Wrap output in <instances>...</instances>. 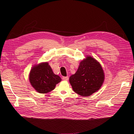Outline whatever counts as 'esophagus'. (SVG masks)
<instances>
[{
	"mask_svg": "<svg viewBox=\"0 0 134 134\" xmlns=\"http://www.w3.org/2000/svg\"><path fill=\"white\" fill-rule=\"evenodd\" d=\"M62 79L64 80H68L69 79V77H68V76H63L62 77Z\"/></svg>",
	"mask_w": 134,
	"mask_h": 134,
	"instance_id": "esophagus-1",
	"label": "esophagus"
}]
</instances>
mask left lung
I'll use <instances>...</instances> for the list:
<instances>
[{
	"label": "left lung",
	"mask_w": 134,
	"mask_h": 134,
	"mask_svg": "<svg viewBox=\"0 0 134 134\" xmlns=\"http://www.w3.org/2000/svg\"><path fill=\"white\" fill-rule=\"evenodd\" d=\"M104 79L100 64L88 57L80 62L78 69L70 77L69 81L75 92L82 96H88L99 90Z\"/></svg>",
	"instance_id": "left-lung-1"
}]
</instances>
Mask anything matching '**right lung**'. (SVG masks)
Segmentation results:
<instances>
[{"label": "right lung", "mask_w": 134, "mask_h": 134, "mask_svg": "<svg viewBox=\"0 0 134 134\" xmlns=\"http://www.w3.org/2000/svg\"><path fill=\"white\" fill-rule=\"evenodd\" d=\"M29 79L33 87L42 94L51 91L62 80L54 74L48 63H43L34 67L30 72Z\"/></svg>", "instance_id": "add662e5"}]
</instances>
